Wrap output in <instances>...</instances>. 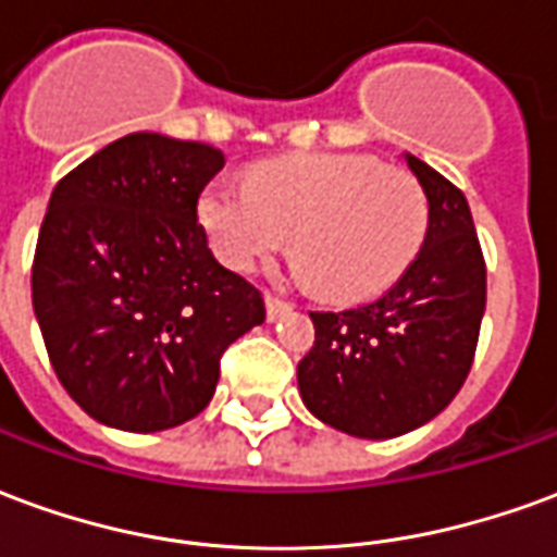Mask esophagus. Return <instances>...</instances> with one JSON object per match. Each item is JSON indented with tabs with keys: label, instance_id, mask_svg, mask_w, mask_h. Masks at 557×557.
Here are the masks:
<instances>
[{
	"label": "esophagus",
	"instance_id": "34e87169",
	"mask_svg": "<svg viewBox=\"0 0 557 557\" xmlns=\"http://www.w3.org/2000/svg\"><path fill=\"white\" fill-rule=\"evenodd\" d=\"M265 313L268 319L274 322V319H280L283 313H289V304L280 301V298H274V295H265Z\"/></svg>",
	"mask_w": 557,
	"mask_h": 557
}]
</instances>
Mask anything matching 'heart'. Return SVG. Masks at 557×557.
Returning a JSON list of instances; mask_svg holds the SVG:
<instances>
[{
	"label": "heart",
	"mask_w": 557,
	"mask_h": 557,
	"mask_svg": "<svg viewBox=\"0 0 557 557\" xmlns=\"http://www.w3.org/2000/svg\"><path fill=\"white\" fill-rule=\"evenodd\" d=\"M196 214L211 253L238 274L262 265L292 235L298 274L334 301L391 286L430 223L426 194L409 170L343 151L268 160L247 184L214 178Z\"/></svg>",
	"instance_id": "obj_1"
}]
</instances>
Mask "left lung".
<instances>
[{
  "label": "left lung",
  "mask_w": 557,
  "mask_h": 557,
  "mask_svg": "<svg viewBox=\"0 0 557 557\" xmlns=\"http://www.w3.org/2000/svg\"><path fill=\"white\" fill-rule=\"evenodd\" d=\"M430 202L414 262L391 289L343 313H310L298 391L315 418L358 438H394L450 406L486 310V262L462 190L406 154Z\"/></svg>",
  "instance_id": "8db88e82"
}]
</instances>
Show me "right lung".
<instances>
[{"instance_id":"obj_1","label":"right lung","mask_w":557,"mask_h":557,"mask_svg":"<svg viewBox=\"0 0 557 557\" xmlns=\"http://www.w3.org/2000/svg\"><path fill=\"white\" fill-rule=\"evenodd\" d=\"M223 151L127 134L53 187L32 307L59 382L125 432L178 426L206 409L220 355L265 322L253 283L223 268L196 223Z\"/></svg>"}]
</instances>
